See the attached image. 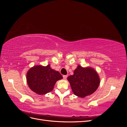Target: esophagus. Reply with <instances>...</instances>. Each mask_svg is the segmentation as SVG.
Instances as JSON below:
<instances>
[{"label":"esophagus","instance_id":"1","mask_svg":"<svg viewBox=\"0 0 127 127\" xmlns=\"http://www.w3.org/2000/svg\"><path fill=\"white\" fill-rule=\"evenodd\" d=\"M67 77H68L67 75H64L63 76V78H64V79H66L67 78Z\"/></svg>","mask_w":127,"mask_h":127}]
</instances>
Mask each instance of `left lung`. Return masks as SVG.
<instances>
[{
	"instance_id": "left-lung-1",
	"label": "left lung",
	"mask_w": 127,
	"mask_h": 127,
	"mask_svg": "<svg viewBox=\"0 0 127 127\" xmlns=\"http://www.w3.org/2000/svg\"><path fill=\"white\" fill-rule=\"evenodd\" d=\"M74 94L82 98L94 93L100 83L97 71L91 67H83L78 65L74 74L68 77Z\"/></svg>"
}]
</instances>
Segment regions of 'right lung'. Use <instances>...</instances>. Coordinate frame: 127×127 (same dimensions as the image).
<instances>
[{
    "instance_id": "obj_1",
    "label": "right lung",
    "mask_w": 127,
    "mask_h": 127,
    "mask_svg": "<svg viewBox=\"0 0 127 127\" xmlns=\"http://www.w3.org/2000/svg\"><path fill=\"white\" fill-rule=\"evenodd\" d=\"M63 79L60 72L52 69L50 64L36 65L27 72L26 81L30 88L39 95L45 94L53 90L58 80Z\"/></svg>"
}]
</instances>
